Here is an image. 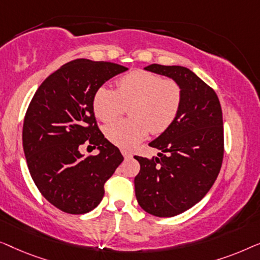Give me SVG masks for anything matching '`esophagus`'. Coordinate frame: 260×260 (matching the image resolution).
Returning <instances> with one entry per match:
<instances>
[{
    "instance_id": "34e87169",
    "label": "esophagus",
    "mask_w": 260,
    "mask_h": 260,
    "mask_svg": "<svg viewBox=\"0 0 260 260\" xmlns=\"http://www.w3.org/2000/svg\"><path fill=\"white\" fill-rule=\"evenodd\" d=\"M121 153H122V155L125 156L126 159H127V158H132V153H129L128 151H125V149H122Z\"/></svg>"
}]
</instances>
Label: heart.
Here are the masks:
<instances>
[{
  "mask_svg": "<svg viewBox=\"0 0 260 260\" xmlns=\"http://www.w3.org/2000/svg\"><path fill=\"white\" fill-rule=\"evenodd\" d=\"M182 100L178 82L155 73L137 69L121 76L116 90L101 86L93 95V111L98 119L109 122L130 105L129 120H120L106 127V137L112 144L131 149L147 137L149 132L160 134L177 119Z\"/></svg>",
  "mask_w": 260,
  "mask_h": 260,
  "instance_id": "heart-1",
  "label": "heart"
}]
</instances>
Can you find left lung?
I'll use <instances>...</instances> for the list:
<instances>
[{
	"label": "left lung",
	"mask_w": 260,
	"mask_h": 260,
	"mask_svg": "<svg viewBox=\"0 0 260 260\" xmlns=\"http://www.w3.org/2000/svg\"><path fill=\"white\" fill-rule=\"evenodd\" d=\"M146 71L167 76L182 90L174 122L149 142L158 156L134 158L140 172L134 178L135 197L142 210L155 217H174L199 203L214 184L224 156L222 113L217 94L188 68L151 64Z\"/></svg>",
	"instance_id": "1"
}]
</instances>
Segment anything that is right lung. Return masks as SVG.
<instances>
[{"label": "right lung", "mask_w": 260, "mask_h": 260, "mask_svg": "<svg viewBox=\"0 0 260 260\" xmlns=\"http://www.w3.org/2000/svg\"><path fill=\"white\" fill-rule=\"evenodd\" d=\"M126 71L107 61L68 62L41 83L25 113L22 142L29 173L42 196L66 213L94 210L122 162L119 148L98 128L92 101L99 87ZM87 140L98 156L79 152Z\"/></svg>", "instance_id": "1"}]
</instances>
